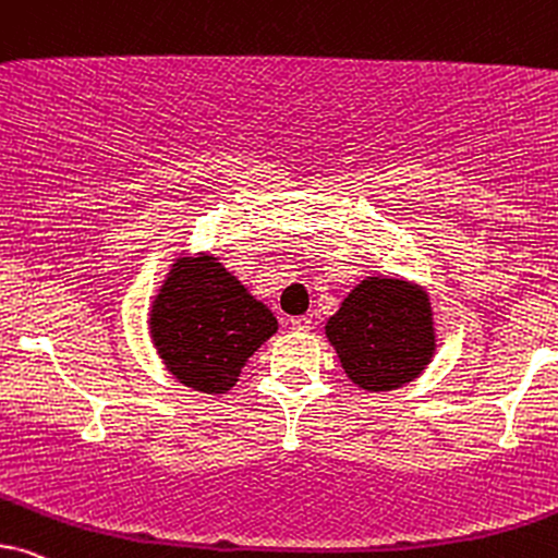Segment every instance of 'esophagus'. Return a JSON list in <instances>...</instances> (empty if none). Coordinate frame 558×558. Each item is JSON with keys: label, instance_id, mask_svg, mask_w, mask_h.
<instances>
[{"label": "esophagus", "instance_id": "34e87169", "mask_svg": "<svg viewBox=\"0 0 558 558\" xmlns=\"http://www.w3.org/2000/svg\"><path fill=\"white\" fill-rule=\"evenodd\" d=\"M289 325H292V330H296V332H307L310 328H313V317H307V315L292 317V320H289Z\"/></svg>", "mask_w": 558, "mask_h": 558}]
</instances>
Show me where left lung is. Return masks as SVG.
<instances>
[{
    "label": "left lung",
    "instance_id": "1",
    "mask_svg": "<svg viewBox=\"0 0 558 558\" xmlns=\"http://www.w3.org/2000/svg\"><path fill=\"white\" fill-rule=\"evenodd\" d=\"M430 302L402 279L368 277L325 325L353 385L389 392L428 366L436 351Z\"/></svg>",
    "mask_w": 558,
    "mask_h": 558
}]
</instances>
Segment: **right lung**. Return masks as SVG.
Segmentation results:
<instances>
[{
	"label": "right lung",
	"instance_id": "right-lung-1",
	"mask_svg": "<svg viewBox=\"0 0 558 558\" xmlns=\"http://www.w3.org/2000/svg\"><path fill=\"white\" fill-rule=\"evenodd\" d=\"M277 332V317L215 256L179 258L150 310V336L184 387L222 395L253 351Z\"/></svg>",
	"mask_w": 558,
	"mask_h": 558
}]
</instances>
